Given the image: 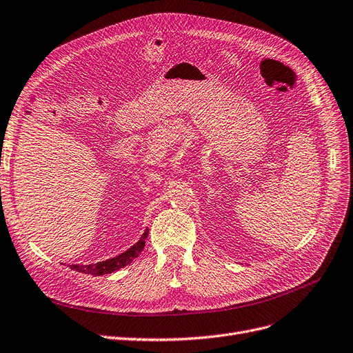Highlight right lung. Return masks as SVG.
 Returning <instances> with one entry per match:
<instances>
[{
  "mask_svg": "<svg viewBox=\"0 0 353 353\" xmlns=\"http://www.w3.org/2000/svg\"><path fill=\"white\" fill-rule=\"evenodd\" d=\"M148 235V229H145L144 235L140 238V241L137 242L135 245H132V247L122 252L121 255L115 256V258H111V259H106V261H101V263H97V264H89V265H70L72 270H76L79 272H83V274H92V275H103V274H111L122 267L128 265L134 258H137L140 255V252L144 250L145 247V238Z\"/></svg>",
  "mask_w": 353,
  "mask_h": 353,
  "instance_id": "add662e5",
  "label": "right lung"
}]
</instances>
